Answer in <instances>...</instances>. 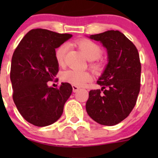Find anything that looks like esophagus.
I'll return each mask as SVG.
<instances>
[{
	"instance_id": "esophagus-1",
	"label": "esophagus",
	"mask_w": 158,
	"mask_h": 158,
	"mask_svg": "<svg viewBox=\"0 0 158 158\" xmlns=\"http://www.w3.org/2000/svg\"><path fill=\"white\" fill-rule=\"evenodd\" d=\"M72 87H73V92H77V91L79 89V87H78L77 85H72Z\"/></svg>"
}]
</instances>
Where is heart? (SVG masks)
I'll use <instances>...</instances> for the list:
<instances>
[{"instance_id":"heart-1","label":"heart","mask_w":158,"mask_h":158,"mask_svg":"<svg viewBox=\"0 0 158 158\" xmlns=\"http://www.w3.org/2000/svg\"><path fill=\"white\" fill-rule=\"evenodd\" d=\"M79 49L83 52L89 60L94 61L102 55V49L99 45L93 41L88 39H82L76 43ZM69 44L64 43L56 49L55 57L59 66L64 64V60L66 54L69 49ZM91 67L95 72H100L103 69V63L100 61L93 62ZM61 79L64 82L72 84V85L82 86L91 79V75L85 71H78L75 69H68L63 72L61 74Z\"/></svg>"}]
</instances>
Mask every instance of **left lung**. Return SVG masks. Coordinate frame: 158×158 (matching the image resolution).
<instances>
[{
  "label": "left lung",
  "mask_w": 158,
  "mask_h": 158,
  "mask_svg": "<svg viewBox=\"0 0 158 158\" xmlns=\"http://www.w3.org/2000/svg\"><path fill=\"white\" fill-rule=\"evenodd\" d=\"M89 38L107 49L108 63L97 84L91 90L85 109L95 122L112 126L126 118L136 104L141 87V66L133 43L118 30H108Z\"/></svg>",
  "instance_id": "8db88e82"
}]
</instances>
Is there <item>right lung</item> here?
<instances>
[{
  "label": "right lung",
  "mask_w": 158,
  "mask_h": 158,
  "mask_svg": "<svg viewBox=\"0 0 158 158\" xmlns=\"http://www.w3.org/2000/svg\"><path fill=\"white\" fill-rule=\"evenodd\" d=\"M71 37L69 33L40 28L31 30L13 54V99L23 118L35 126H47L56 122L73 92L67 82H62L59 88L47 85L59 71L56 49Z\"/></svg>",
  "instance_id": "obj_1"
}]
</instances>
